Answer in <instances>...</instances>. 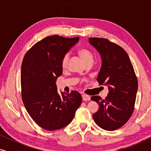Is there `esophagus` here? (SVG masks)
<instances>
[{
	"instance_id": "34e87169",
	"label": "esophagus",
	"mask_w": 151,
	"mask_h": 151,
	"mask_svg": "<svg viewBox=\"0 0 151 151\" xmlns=\"http://www.w3.org/2000/svg\"><path fill=\"white\" fill-rule=\"evenodd\" d=\"M82 100L84 101H88L91 100V98L89 96H88V95H86V94H82Z\"/></svg>"
}]
</instances>
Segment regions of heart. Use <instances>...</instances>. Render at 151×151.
I'll return each mask as SVG.
<instances>
[{
  "mask_svg": "<svg viewBox=\"0 0 151 151\" xmlns=\"http://www.w3.org/2000/svg\"><path fill=\"white\" fill-rule=\"evenodd\" d=\"M78 54L80 55V56L82 58V59L83 60L84 63H86V62L90 61V60H93V55L92 54V53L90 51H88L86 49H80L78 50ZM69 55L68 53L65 54L61 60V65L63 68H65L67 66L68 62H69Z\"/></svg>",
  "mask_w": 151,
  "mask_h": 151,
  "instance_id": "heart-1",
  "label": "heart"
}]
</instances>
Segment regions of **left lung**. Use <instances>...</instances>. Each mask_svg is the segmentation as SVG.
<instances>
[{
	"instance_id": "obj_1",
	"label": "left lung",
	"mask_w": 151,
	"mask_h": 151,
	"mask_svg": "<svg viewBox=\"0 0 151 151\" xmlns=\"http://www.w3.org/2000/svg\"><path fill=\"white\" fill-rule=\"evenodd\" d=\"M88 42L98 51L102 60L97 80L109 88L104 100L98 96L91 98L99 104L93 117L102 129L115 131L124 125L133 112L137 77L129 55L119 45L100 38H89Z\"/></svg>"
}]
</instances>
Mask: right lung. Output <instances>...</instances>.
Masks as SVG:
<instances>
[{"label": "right lung", "mask_w": 151, "mask_h": 151, "mask_svg": "<svg viewBox=\"0 0 151 151\" xmlns=\"http://www.w3.org/2000/svg\"><path fill=\"white\" fill-rule=\"evenodd\" d=\"M79 40L53 35L36 43L24 55L21 67L22 99L38 126L60 129L73 120L82 99L79 93L58 92L57 78L63 74V57Z\"/></svg>", "instance_id": "add662e5"}]
</instances>
